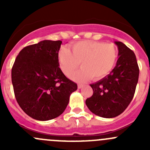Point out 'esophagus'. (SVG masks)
Listing matches in <instances>:
<instances>
[{"label":"esophagus","mask_w":150,"mask_h":150,"mask_svg":"<svg viewBox=\"0 0 150 150\" xmlns=\"http://www.w3.org/2000/svg\"><path fill=\"white\" fill-rule=\"evenodd\" d=\"M83 84H78V88H79V89H81V88H83Z\"/></svg>","instance_id":"esophagus-1"}]
</instances>
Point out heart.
Returning a JSON list of instances; mask_svg holds the SVG:
<instances>
[{"mask_svg":"<svg viewBox=\"0 0 150 150\" xmlns=\"http://www.w3.org/2000/svg\"><path fill=\"white\" fill-rule=\"evenodd\" d=\"M69 48H62L58 59L63 73L69 76L81 63L82 68L74 72L71 78L80 82L88 81L93 77L99 80L112 69L117 59V50L112 43L93 40H81Z\"/></svg>","mask_w":150,"mask_h":150,"instance_id":"1","label":"heart"}]
</instances>
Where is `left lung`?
Returning <instances> with one entry per match:
<instances>
[{"mask_svg":"<svg viewBox=\"0 0 150 150\" xmlns=\"http://www.w3.org/2000/svg\"><path fill=\"white\" fill-rule=\"evenodd\" d=\"M115 43L118 49L115 67L107 76L90 85L93 93L86 100L91 112L105 118L117 117L129 105L139 75L134 51L122 42Z\"/></svg>","mask_w":150,"mask_h":150,"instance_id":"obj_1","label":"left lung"}]
</instances>
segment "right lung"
<instances>
[{
	"label": "right lung",
	"instance_id": "add662e5",
	"mask_svg": "<svg viewBox=\"0 0 150 150\" xmlns=\"http://www.w3.org/2000/svg\"><path fill=\"white\" fill-rule=\"evenodd\" d=\"M62 42L44 40L25 47L11 69L15 97L24 112L37 120H49L65 110L78 86L59 68Z\"/></svg>",
	"mask_w": 150,
	"mask_h": 150
}]
</instances>
